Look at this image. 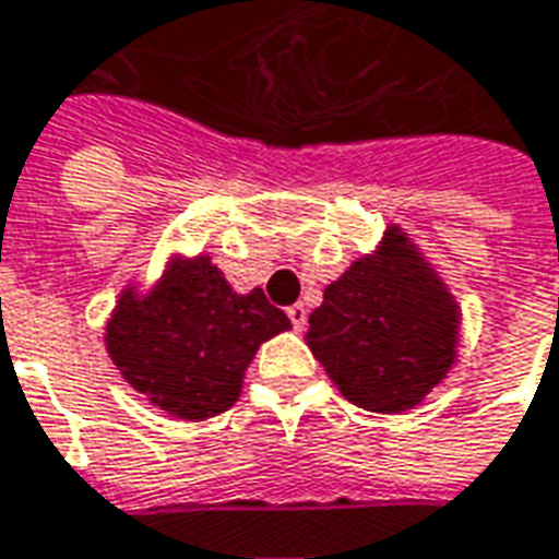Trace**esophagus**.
Listing matches in <instances>:
<instances>
[{"label":"esophagus","mask_w":559,"mask_h":559,"mask_svg":"<svg viewBox=\"0 0 559 559\" xmlns=\"http://www.w3.org/2000/svg\"><path fill=\"white\" fill-rule=\"evenodd\" d=\"M286 312L288 319H292V324H295V331H304V328H307V307H304V304H292Z\"/></svg>","instance_id":"1"}]
</instances>
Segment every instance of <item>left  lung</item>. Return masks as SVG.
<instances>
[{"label":"left lung","mask_w":559,"mask_h":559,"mask_svg":"<svg viewBox=\"0 0 559 559\" xmlns=\"http://www.w3.org/2000/svg\"><path fill=\"white\" fill-rule=\"evenodd\" d=\"M461 310L406 231L388 225L376 252L324 288L307 346L340 394L367 413H406L457 358Z\"/></svg>","instance_id":"1"}]
</instances>
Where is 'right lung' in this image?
Instances as JSON below:
<instances>
[{"instance_id": "right-lung-1", "label": "right lung", "mask_w": 559, "mask_h": 559, "mask_svg": "<svg viewBox=\"0 0 559 559\" xmlns=\"http://www.w3.org/2000/svg\"><path fill=\"white\" fill-rule=\"evenodd\" d=\"M261 288L237 295L210 255L171 259L146 295L122 288L105 346L122 379L174 418L204 421L231 409L264 340L288 331Z\"/></svg>"}]
</instances>
